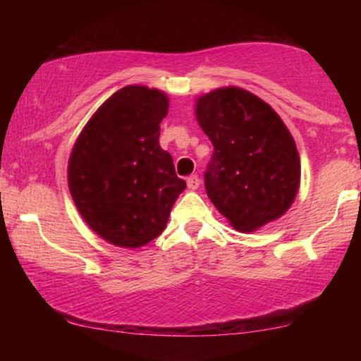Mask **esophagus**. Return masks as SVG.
<instances>
[{
	"label": "esophagus",
	"mask_w": 361,
	"mask_h": 361,
	"mask_svg": "<svg viewBox=\"0 0 361 361\" xmlns=\"http://www.w3.org/2000/svg\"><path fill=\"white\" fill-rule=\"evenodd\" d=\"M186 183H188V188L191 189V191H195V189H197L199 185H200V180H199L197 175H191V176H188Z\"/></svg>",
	"instance_id": "esophagus-1"
}]
</instances>
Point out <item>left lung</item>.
Returning <instances> with one entry per match:
<instances>
[{
	"mask_svg": "<svg viewBox=\"0 0 361 361\" xmlns=\"http://www.w3.org/2000/svg\"><path fill=\"white\" fill-rule=\"evenodd\" d=\"M194 113L215 148L205 189L216 210L240 232L283 216L301 185V162L282 118L235 85L200 95Z\"/></svg>",
	"mask_w": 361,
	"mask_h": 361,
	"instance_id": "obj_1",
	"label": "left lung"
}]
</instances>
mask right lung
I'll return each instance as SVG.
<instances>
[{"label": "right lung", "instance_id": "right-lung-1", "mask_svg": "<svg viewBox=\"0 0 361 361\" xmlns=\"http://www.w3.org/2000/svg\"><path fill=\"white\" fill-rule=\"evenodd\" d=\"M169 97L126 85L92 114L68 159V188L79 215L97 235L140 248L166 229L186 183L159 145Z\"/></svg>", "mask_w": 361, "mask_h": 361}]
</instances>
